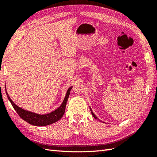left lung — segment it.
Listing matches in <instances>:
<instances>
[{
    "label": "left lung",
    "mask_w": 157,
    "mask_h": 157,
    "mask_svg": "<svg viewBox=\"0 0 157 157\" xmlns=\"http://www.w3.org/2000/svg\"><path fill=\"white\" fill-rule=\"evenodd\" d=\"M90 111H91V113H92V116H93V117H94V118H95L96 119H97V117H96V115H95L94 114V113H93V112H92V110L91 109V108H90Z\"/></svg>",
    "instance_id": "obj_1"
}]
</instances>
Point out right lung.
Wrapping results in <instances>:
<instances>
[{
	"instance_id": "1",
	"label": "right lung",
	"mask_w": 157,
	"mask_h": 157,
	"mask_svg": "<svg viewBox=\"0 0 157 157\" xmlns=\"http://www.w3.org/2000/svg\"><path fill=\"white\" fill-rule=\"evenodd\" d=\"M72 88L73 86H71V87L68 88L65 94V98L63 100L62 104L59 108L51 113L44 115L38 114V113L26 111V110L19 107L17 105H16L11 99V98H10L7 92H6V90H5V91L6 96H7V98L9 100V101L11 102L13 107L14 108L16 112L18 113L20 117L32 125L45 126L51 125L52 123H54L56 121H58L60 119H61V117L65 113L67 102V100L70 94V91H71Z\"/></svg>"
}]
</instances>
